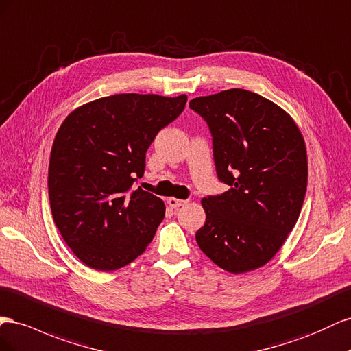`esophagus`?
I'll return each instance as SVG.
<instances>
[{
	"label": "esophagus",
	"instance_id": "34e87169",
	"mask_svg": "<svg viewBox=\"0 0 351 351\" xmlns=\"http://www.w3.org/2000/svg\"><path fill=\"white\" fill-rule=\"evenodd\" d=\"M186 203H188L186 199H179V198H175V197L167 198V204L172 207V208H178V207H181V206H185Z\"/></svg>",
	"mask_w": 351,
	"mask_h": 351
}]
</instances>
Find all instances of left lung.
Wrapping results in <instances>:
<instances>
[{
	"instance_id": "8db88e82",
	"label": "left lung",
	"mask_w": 351,
	"mask_h": 351,
	"mask_svg": "<svg viewBox=\"0 0 351 351\" xmlns=\"http://www.w3.org/2000/svg\"><path fill=\"white\" fill-rule=\"evenodd\" d=\"M213 136L220 195L202 199L206 223L195 234L202 252L231 274L262 267L282 247L303 207L307 153L285 110L232 88L189 101Z\"/></svg>"
}]
</instances>
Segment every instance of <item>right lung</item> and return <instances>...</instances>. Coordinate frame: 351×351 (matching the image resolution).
Wrapping results in <instances>:
<instances>
[{"label":"right lung","mask_w":351,"mask_h":351,"mask_svg":"<svg viewBox=\"0 0 351 351\" xmlns=\"http://www.w3.org/2000/svg\"><path fill=\"white\" fill-rule=\"evenodd\" d=\"M186 95L116 94L77 107L60 126L48 167L54 223L75 256L116 270L141 256L165 217V203L141 186L145 153L184 112Z\"/></svg>","instance_id":"1"}]
</instances>
